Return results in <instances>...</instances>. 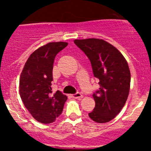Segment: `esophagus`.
<instances>
[{"label": "esophagus", "mask_w": 151, "mask_h": 151, "mask_svg": "<svg viewBox=\"0 0 151 151\" xmlns=\"http://www.w3.org/2000/svg\"><path fill=\"white\" fill-rule=\"evenodd\" d=\"M72 97L76 98V99H81L82 97V94H81V93H79V92H77L76 94H72Z\"/></svg>", "instance_id": "obj_1"}]
</instances>
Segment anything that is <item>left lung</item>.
<instances>
[{
	"label": "left lung",
	"mask_w": 151,
	"mask_h": 151,
	"mask_svg": "<svg viewBox=\"0 0 151 151\" xmlns=\"http://www.w3.org/2000/svg\"><path fill=\"white\" fill-rule=\"evenodd\" d=\"M91 63L100 88L93 94L95 106L88 113L98 123L111 121L121 111L129 96L131 74L125 57L115 47L97 38L75 40Z\"/></svg>",
	"instance_id": "8db88e82"
}]
</instances>
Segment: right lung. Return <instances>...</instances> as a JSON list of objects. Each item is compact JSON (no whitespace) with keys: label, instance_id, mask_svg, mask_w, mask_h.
<instances>
[{"label":"right lung","instance_id":"right-lung-1","mask_svg":"<svg viewBox=\"0 0 151 151\" xmlns=\"http://www.w3.org/2000/svg\"><path fill=\"white\" fill-rule=\"evenodd\" d=\"M66 42H50L35 50L24 66L19 78V94L24 106L38 122H54L62 113L67 97L57 91L53 94V65Z\"/></svg>","mask_w":151,"mask_h":151}]
</instances>
